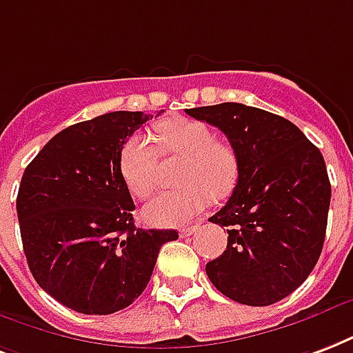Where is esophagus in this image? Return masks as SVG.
Returning a JSON list of instances; mask_svg holds the SVG:
<instances>
[{
    "label": "esophagus",
    "instance_id": "obj_1",
    "mask_svg": "<svg viewBox=\"0 0 353 353\" xmlns=\"http://www.w3.org/2000/svg\"><path fill=\"white\" fill-rule=\"evenodd\" d=\"M196 231H198V225H188V228H181V230H179V235L190 236L192 233H196Z\"/></svg>",
    "mask_w": 353,
    "mask_h": 353
}]
</instances>
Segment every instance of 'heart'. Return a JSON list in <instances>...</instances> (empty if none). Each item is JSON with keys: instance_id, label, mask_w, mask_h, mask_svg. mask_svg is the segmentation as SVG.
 <instances>
[{"instance_id": "obj_1", "label": "heart", "mask_w": 353, "mask_h": 353, "mask_svg": "<svg viewBox=\"0 0 353 353\" xmlns=\"http://www.w3.org/2000/svg\"><path fill=\"white\" fill-rule=\"evenodd\" d=\"M159 152L181 157L177 185L181 188L161 192L148 201L142 216L148 224L168 228L185 224L203 212L212 200L231 194L239 179V157L231 144L214 139L212 129L190 118H172L155 128ZM157 150L148 137L133 134L120 150V174L125 187L137 198L153 190Z\"/></svg>"}]
</instances>
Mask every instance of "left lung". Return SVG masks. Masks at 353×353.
I'll use <instances>...</instances> for the list:
<instances>
[{"instance_id":"1","label":"left lung","mask_w":353,"mask_h":353,"mask_svg":"<svg viewBox=\"0 0 353 353\" xmlns=\"http://www.w3.org/2000/svg\"><path fill=\"white\" fill-rule=\"evenodd\" d=\"M219 128L239 157L235 190L209 222L228 228V248L207 263L233 302L272 305L307 279L326 239L332 185L324 157L283 117L242 103L187 109Z\"/></svg>"}]
</instances>
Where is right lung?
I'll return each mask as SVG.
<instances>
[{"mask_svg": "<svg viewBox=\"0 0 353 353\" xmlns=\"http://www.w3.org/2000/svg\"><path fill=\"white\" fill-rule=\"evenodd\" d=\"M107 112L63 129L27 165L16 198L21 244L37 283L83 314H111L144 292L176 230H142L120 174L123 142L150 120Z\"/></svg>", "mask_w": 353, "mask_h": 353, "instance_id": "obj_1", "label": "right lung"}]
</instances>
